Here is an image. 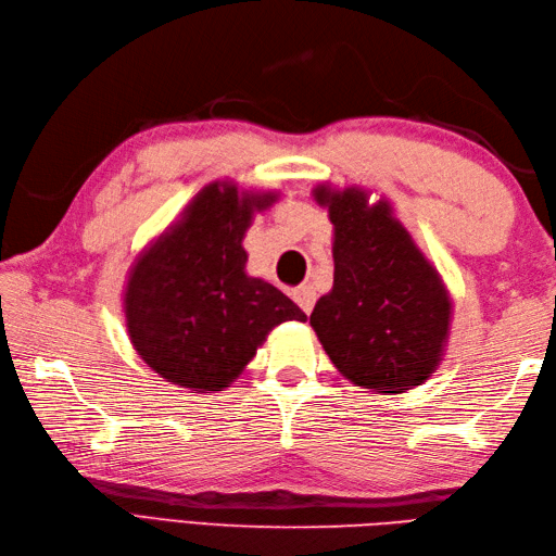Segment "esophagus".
<instances>
[{
  "label": "esophagus",
  "mask_w": 556,
  "mask_h": 556,
  "mask_svg": "<svg viewBox=\"0 0 556 556\" xmlns=\"http://www.w3.org/2000/svg\"><path fill=\"white\" fill-rule=\"evenodd\" d=\"M315 299H317V293H315V289L311 285H303V287H299L296 291H293V301L299 303V308L305 315H311L313 305H315Z\"/></svg>",
  "instance_id": "34e87169"
}]
</instances>
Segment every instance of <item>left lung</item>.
Returning <instances> with one entry per match:
<instances>
[{
	"label": "left lung",
	"instance_id": "1",
	"mask_svg": "<svg viewBox=\"0 0 556 556\" xmlns=\"http://www.w3.org/2000/svg\"><path fill=\"white\" fill-rule=\"evenodd\" d=\"M313 198L334 227V285L315 303V334L349 382L404 394L442 363L452 296L389 200L329 184Z\"/></svg>",
	"mask_w": 556,
	"mask_h": 556
}]
</instances>
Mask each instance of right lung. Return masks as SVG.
<instances>
[{"instance_id":"1","label":"right lung","mask_w":556,"mask_h":556,"mask_svg":"<svg viewBox=\"0 0 556 556\" xmlns=\"http://www.w3.org/2000/svg\"><path fill=\"white\" fill-rule=\"evenodd\" d=\"M277 191L212 181L128 269L124 315L136 353L162 380L222 392L277 325L308 317L245 271L243 236Z\"/></svg>"}]
</instances>
